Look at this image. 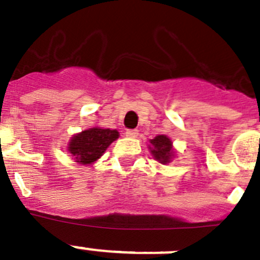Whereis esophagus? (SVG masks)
<instances>
[{"instance_id": "1", "label": "esophagus", "mask_w": 260, "mask_h": 260, "mask_svg": "<svg viewBox=\"0 0 260 260\" xmlns=\"http://www.w3.org/2000/svg\"><path fill=\"white\" fill-rule=\"evenodd\" d=\"M125 136L129 138H136L138 136V131L137 129H128L127 132H125Z\"/></svg>"}]
</instances>
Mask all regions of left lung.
<instances>
[{
    "label": "left lung",
    "instance_id": "8db88e82",
    "mask_svg": "<svg viewBox=\"0 0 260 260\" xmlns=\"http://www.w3.org/2000/svg\"><path fill=\"white\" fill-rule=\"evenodd\" d=\"M151 146H148L153 158L160 164H168L175 156V151L173 150V142L165 135L156 136L153 140H150Z\"/></svg>",
    "mask_w": 260,
    "mask_h": 260
}]
</instances>
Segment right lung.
<instances>
[{"label": "right lung", "instance_id": "right-lung-1", "mask_svg": "<svg viewBox=\"0 0 260 260\" xmlns=\"http://www.w3.org/2000/svg\"><path fill=\"white\" fill-rule=\"evenodd\" d=\"M118 137L119 132L117 129L94 127L75 135L67 148L76 162L90 165L102 157L110 143L114 142Z\"/></svg>", "mask_w": 260, "mask_h": 260}]
</instances>
